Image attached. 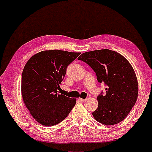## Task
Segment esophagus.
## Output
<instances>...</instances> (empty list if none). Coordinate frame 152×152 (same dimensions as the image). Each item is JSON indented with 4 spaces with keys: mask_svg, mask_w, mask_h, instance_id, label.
I'll use <instances>...</instances> for the list:
<instances>
[{
    "mask_svg": "<svg viewBox=\"0 0 152 152\" xmlns=\"http://www.w3.org/2000/svg\"><path fill=\"white\" fill-rule=\"evenodd\" d=\"M78 101H79L80 102H85L86 101V99H81L79 98L78 99Z\"/></svg>",
    "mask_w": 152,
    "mask_h": 152,
    "instance_id": "obj_1",
    "label": "esophagus"
}]
</instances>
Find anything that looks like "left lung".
<instances>
[{"instance_id": "1", "label": "left lung", "mask_w": 152, "mask_h": 152, "mask_svg": "<svg viewBox=\"0 0 152 152\" xmlns=\"http://www.w3.org/2000/svg\"><path fill=\"white\" fill-rule=\"evenodd\" d=\"M78 60L93 69L99 83H105L106 94L97 96L99 106L92 113L96 121L114 125L123 121L136 104L138 82L133 68L123 56L109 49L82 53Z\"/></svg>"}]
</instances>
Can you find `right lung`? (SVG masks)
<instances>
[{
  "instance_id": "add662e5",
  "label": "right lung",
  "mask_w": 152,
  "mask_h": 152,
  "mask_svg": "<svg viewBox=\"0 0 152 152\" xmlns=\"http://www.w3.org/2000/svg\"><path fill=\"white\" fill-rule=\"evenodd\" d=\"M81 53L43 50L26 63L22 74L21 93L31 114L43 126H54L65 119L76 99L58 94L59 84L68 66Z\"/></svg>"
}]
</instances>
